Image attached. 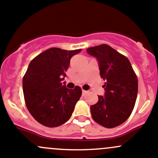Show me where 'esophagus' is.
<instances>
[{
  "mask_svg": "<svg viewBox=\"0 0 158 158\" xmlns=\"http://www.w3.org/2000/svg\"><path fill=\"white\" fill-rule=\"evenodd\" d=\"M87 94V90H82V94L83 95H85V94Z\"/></svg>",
  "mask_w": 158,
  "mask_h": 158,
  "instance_id": "obj_1",
  "label": "esophagus"
}]
</instances>
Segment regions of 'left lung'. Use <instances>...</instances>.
I'll use <instances>...</instances> for the list:
<instances>
[{"instance_id": "1", "label": "left lung", "mask_w": 158, "mask_h": 158, "mask_svg": "<svg viewBox=\"0 0 158 158\" xmlns=\"http://www.w3.org/2000/svg\"><path fill=\"white\" fill-rule=\"evenodd\" d=\"M98 61L100 77L105 81L104 96L90 106L92 118L102 126L114 128L131 115L138 94V78L129 60L125 55L102 44L87 49Z\"/></svg>"}]
</instances>
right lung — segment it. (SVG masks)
Here are the masks:
<instances>
[{
	"label": "right lung",
	"instance_id": "add662e5",
	"mask_svg": "<svg viewBox=\"0 0 158 158\" xmlns=\"http://www.w3.org/2000/svg\"><path fill=\"white\" fill-rule=\"evenodd\" d=\"M81 51L51 48L30 61L23 78V90L29 112L40 124L58 127L71 118L82 91L78 86L68 89L61 81L71 58Z\"/></svg>",
	"mask_w": 158,
	"mask_h": 158
}]
</instances>
